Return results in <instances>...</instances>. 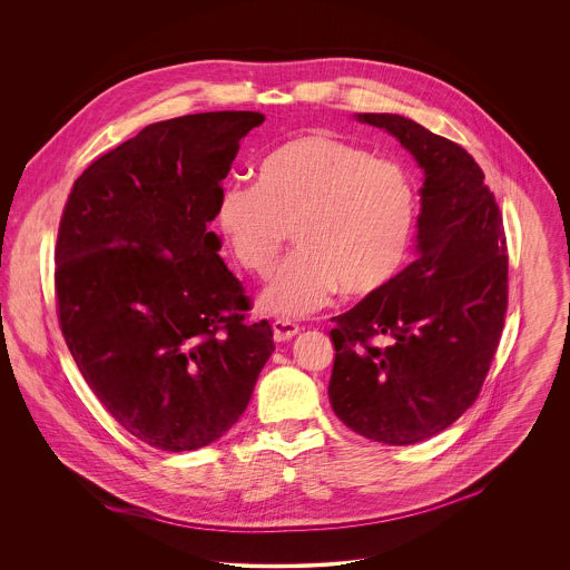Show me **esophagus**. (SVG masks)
Wrapping results in <instances>:
<instances>
[{"instance_id": "obj_1", "label": "esophagus", "mask_w": 570, "mask_h": 570, "mask_svg": "<svg viewBox=\"0 0 570 570\" xmlns=\"http://www.w3.org/2000/svg\"><path fill=\"white\" fill-rule=\"evenodd\" d=\"M272 331H274V340L276 342H285V340H292L301 331V326L296 325V323H289V321H276L272 325Z\"/></svg>"}]
</instances>
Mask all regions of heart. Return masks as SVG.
<instances>
[{
    "mask_svg": "<svg viewBox=\"0 0 570 570\" xmlns=\"http://www.w3.org/2000/svg\"><path fill=\"white\" fill-rule=\"evenodd\" d=\"M419 195L400 163L328 131L298 134L261 156L252 184H228L215 208L222 242L245 272L265 278L294 233L298 249L261 296L272 316L301 318L342 287L368 296L389 287L414 239Z\"/></svg>",
    "mask_w": 570,
    "mask_h": 570,
    "instance_id": "b5f03b06",
    "label": "heart"
}]
</instances>
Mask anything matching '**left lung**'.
Returning a JSON list of instances; mask_svg holds the SVG:
<instances>
[{
	"label": "left lung",
	"instance_id": "1",
	"mask_svg": "<svg viewBox=\"0 0 570 570\" xmlns=\"http://www.w3.org/2000/svg\"><path fill=\"white\" fill-rule=\"evenodd\" d=\"M355 118L397 138L423 170L419 256L389 287L331 318L328 402L353 432L410 445L452 425L481 393L507 312L504 230L463 147L397 114Z\"/></svg>",
	"mask_w": 570,
	"mask_h": 570
}]
</instances>
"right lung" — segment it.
I'll list each match as a JSON object with an SVG mask.
<instances>
[{
	"instance_id": "1",
	"label": "right lung",
	"mask_w": 570,
	"mask_h": 570,
	"mask_svg": "<svg viewBox=\"0 0 570 570\" xmlns=\"http://www.w3.org/2000/svg\"><path fill=\"white\" fill-rule=\"evenodd\" d=\"M256 111L145 127L82 170L57 239L66 344L98 402L164 452L204 448L244 414L274 351L267 321L208 233Z\"/></svg>"
}]
</instances>
